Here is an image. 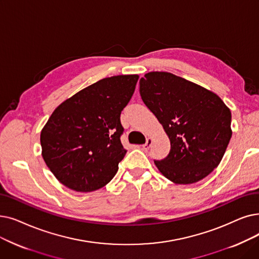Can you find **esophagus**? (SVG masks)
<instances>
[{
  "label": "esophagus",
  "mask_w": 259,
  "mask_h": 259,
  "mask_svg": "<svg viewBox=\"0 0 259 259\" xmlns=\"http://www.w3.org/2000/svg\"><path fill=\"white\" fill-rule=\"evenodd\" d=\"M151 145H152V139L148 138L147 141H146V143L142 146V148H143V150H148L151 147Z\"/></svg>",
  "instance_id": "34e87169"
}]
</instances>
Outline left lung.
<instances>
[{
  "instance_id": "1",
  "label": "left lung",
  "mask_w": 259,
  "mask_h": 259,
  "mask_svg": "<svg viewBox=\"0 0 259 259\" xmlns=\"http://www.w3.org/2000/svg\"><path fill=\"white\" fill-rule=\"evenodd\" d=\"M144 104L169 138L170 151L154 164L176 184H193L221 162L232 138L230 109L208 90L167 72L140 80Z\"/></svg>"
}]
</instances>
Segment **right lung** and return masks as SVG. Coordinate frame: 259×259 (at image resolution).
<instances>
[{
    "label": "right lung",
    "instance_id": "add662e5",
    "mask_svg": "<svg viewBox=\"0 0 259 259\" xmlns=\"http://www.w3.org/2000/svg\"><path fill=\"white\" fill-rule=\"evenodd\" d=\"M138 75H118L84 88L55 109L40 136L43 160L64 186L88 193L108 184L127 150L120 113Z\"/></svg>",
    "mask_w": 259,
    "mask_h": 259
}]
</instances>
